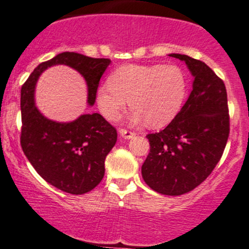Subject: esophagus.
<instances>
[{
    "label": "esophagus",
    "mask_w": 249,
    "mask_h": 249,
    "mask_svg": "<svg viewBox=\"0 0 249 249\" xmlns=\"http://www.w3.org/2000/svg\"><path fill=\"white\" fill-rule=\"evenodd\" d=\"M119 135H120V137H123L124 139H130V138L135 137L136 133L132 132V131H127V130H125V129H120L119 130Z\"/></svg>",
    "instance_id": "34e87169"
}]
</instances>
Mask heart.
<instances>
[{"mask_svg": "<svg viewBox=\"0 0 249 249\" xmlns=\"http://www.w3.org/2000/svg\"><path fill=\"white\" fill-rule=\"evenodd\" d=\"M187 94L183 71L175 65H125L99 86L97 104L100 113L116 120L129 99L132 124L162 126L178 113Z\"/></svg>", "mask_w": 249, "mask_h": 249, "instance_id": "b5f03b06", "label": "heart"}]
</instances>
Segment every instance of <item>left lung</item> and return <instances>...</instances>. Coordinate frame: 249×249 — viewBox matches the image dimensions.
<instances>
[{
    "mask_svg": "<svg viewBox=\"0 0 249 249\" xmlns=\"http://www.w3.org/2000/svg\"><path fill=\"white\" fill-rule=\"evenodd\" d=\"M185 62L194 76L193 91L164 130L146 136L150 152L142 176L163 195L189 193L212 174L229 136L225 83L204 62L184 54H170Z\"/></svg>",
    "mask_w": 249,
    "mask_h": 249,
    "instance_id": "left-lung-1",
    "label": "left lung"
}]
</instances>
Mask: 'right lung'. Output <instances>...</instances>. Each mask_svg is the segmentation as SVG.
I'll return each instance as SVG.
<instances>
[{
  "instance_id": "add662e5",
  "label": "right lung",
  "mask_w": 249,
  "mask_h": 249,
  "mask_svg": "<svg viewBox=\"0 0 249 249\" xmlns=\"http://www.w3.org/2000/svg\"><path fill=\"white\" fill-rule=\"evenodd\" d=\"M110 59L64 52L35 68L21 89V146L36 173L53 187L81 195L94 189L105 174V158L117 142V130L99 113L81 114L70 123L46 118L34 102L41 73L55 65L74 68L87 83V103L94 105L99 81Z\"/></svg>"
}]
</instances>
